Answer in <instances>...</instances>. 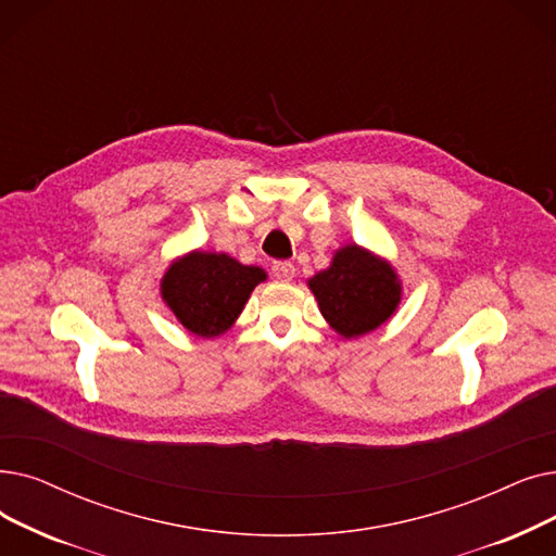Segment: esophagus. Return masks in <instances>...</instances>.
Listing matches in <instances>:
<instances>
[{
    "label": "esophagus",
    "mask_w": 556,
    "mask_h": 556,
    "mask_svg": "<svg viewBox=\"0 0 556 556\" xmlns=\"http://www.w3.org/2000/svg\"><path fill=\"white\" fill-rule=\"evenodd\" d=\"M273 275L279 281H291L295 277V265L291 261H275L273 263Z\"/></svg>",
    "instance_id": "obj_1"
}]
</instances>
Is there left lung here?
I'll use <instances>...</instances> for the list:
<instances>
[{"instance_id": "8db88e82", "label": "left lung", "mask_w": 556, "mask_h": 556, "mask_svg": "<svg viewBox=\"0 0 556 556\" xmlns=\"http://www.w3.org/2000/svg\"><path fill=\"white\" fill-rule=\"evenodd\" d=\"M325 320L345 338L364 336L393 316L400 281L386 261L364 248L338 250L327 270L308 281Z\"/></svg>"}]
</instances>
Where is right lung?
<instances>
[{
	"label": "right lung",
	"mask_w": 556,
	"mask_h": 556,
	"mask_svg": "<svg viewBox=\"0 0 556 556\" xmlns=\"http://www.w3.org/2000/svg\"><path fill=\"white\" fill-rule=\"evenodd\" d=\"M263 279L265 273L256 265H243L227 254L192 252L170 265L161 295L188 331L213 338L233 325Z\"/></svg>",
	"instance_id": "1"
}]
</instances>
